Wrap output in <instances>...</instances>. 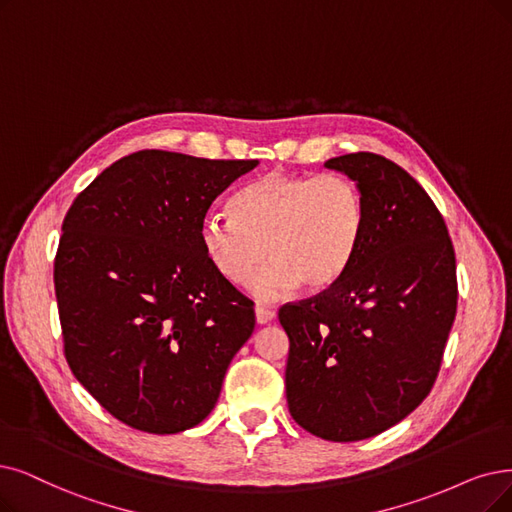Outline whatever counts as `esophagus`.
I'll return each instance as SVG.
<instances>
[{
	"instance_id": "34e87169",
	"label": "esophagus",
	"mask_w": 512,
	"mask_h": 512,
	"mask_svg": "<svg viewBox=\"0 0 512 512\" xmlns=\"http://www.w3.org/2000/svg\"><path fill=\"white\" fill-rule=\"evenodd\" d=\"M275 319V311H271V309H267V306H256V321L260 323V325H264V323H271Z\"/></svg>"
}]
</instances>
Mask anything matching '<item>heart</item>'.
Masks as SVG:
<instances>
[{"mask_svg": "<svg viewBox=\"0 0 512 512\" xmlns=\"http://www.w3.org/2000/svg\"><path fill=\"white\" fill-rule=\"evenodd\" d=\"M233 212H210L199 224V241L212 267L229 283L248 281L254 296L273 300L304 290L321 292L353 264L365 233L359 187L342 174L269 172L245 185Z\"/></svg>", "mask_w": 512, "mask_h": 512, "instance_id": "1", "label": "heart"}]
</instances>
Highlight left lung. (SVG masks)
Segmentation results:
<instances>
[{"instance_id":"obj_1","label":"left lung","mask_w":512,"mask_h":512,"mask_svg":"<svg viewBox=\"0 0 512 512\" xmlns=\"http://www.w3.org/2000/svg\"><path fill=\"white\" fill-rule=\"evenodd\" d=\"M325 168L357 182L359 252L334 285L279 309L292 418L327 441L374 437L431 393L456 319V254L433 199L395 161L351 153Z\"/></svg>"}]
</instances>
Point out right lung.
<instances>
[{
  "instance_id": "right-lung-1",
  "label": "right lung",
  "mask_w": 512,
  "mask_h": 512,
  "mask_svg": "<svg viewBox=\"0 0 512 512\" xmlns=\"http://www.w3.org/2000/svg\"><path fill=\"white\" fill-rule=\"evenodd\" d=\"M256 166L138 151L96 176L65 216L54 260L65 357L136 431L174 435L206 420L254 332V302L212 267L199 224Z\"/></svg>"
}]
</instances>
